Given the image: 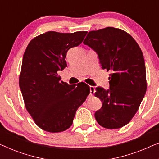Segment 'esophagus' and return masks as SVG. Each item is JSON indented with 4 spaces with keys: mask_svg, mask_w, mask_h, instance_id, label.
<instances>
[{
    "mask_svg": "<svg viewBox=\"0 0 159 159\" xmlns=\"http://www.w3.org/2000/svg\"><path fill=\"white\" fill-rule=\"evenodd\" d=\"M95 93V88L93 86H90V95H93Z\"/></svg>",
    "mask_w": 159,
    "mask_h": 159,
    "instance_id": "1",
    "label": "esophagus"
}]
</instances>
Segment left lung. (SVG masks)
I'll use <instances>...</instances> for the list:
<instances>
[{
    "mask_svg": "<svg viewBox=\"0 0 159 159\" xmlns=\"http://www.w3.org/2000/svg\"><path fill=\"white\" fill-rule=\"evenodd\" d=\"M83 43L96 52L102 69L111 72L109 89H95V95L102 101L95 119L107 129L122 127L138 111L146 92L142 51L129 34L110 27L89 32Z\"/></svg>",
    "mask_w": 159,
    "mask_h": 159,
    "instance_id": "8db88e82",
    "label": "left lung"
}]
</instances>
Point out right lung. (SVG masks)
<instances>
[{"instance_id": "right-lung-1", "label": "right lung", "mask_w": 159, "mask_h": 159, "mask_svg": "<svg viewBox=\"0 0 159 159\" xmlns=\"http://www.w3.org/2000/svg\"><path fill=\"white\" fill-rule=\"evenodd\" d=\"M87 33L46 32L32 39L24 53L19 88L27 111L45 131L54 133L70 127L90 93L87 84L69 85L58 75L67 66V51L81 44Z\"/></svg>"}]
</instances>
